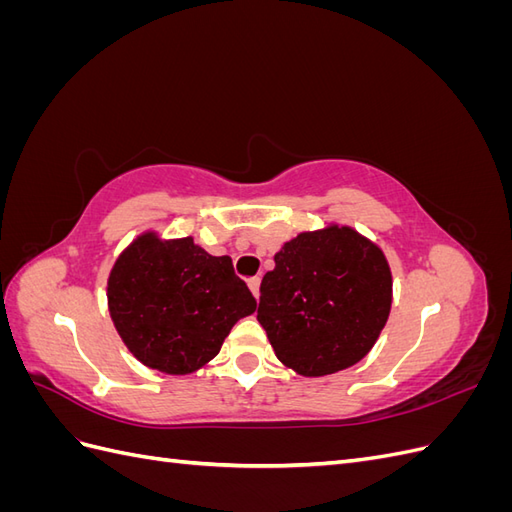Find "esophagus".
<instances>
[{"label":"esophagus","mask_w":512,"mask_h":512,"mask_svg":"<svg viewBox=\"0 0 512 512\" xmlns=\"http://www.w3.org/2000/svg\"><path fill=\"white\" fill-rule=\"evenodd\" d=\"M247 286H250L252 294L258 299L260 297V277H250V280H247Z\"/></svg>","instance_id":"34e87169"}]
</instances>
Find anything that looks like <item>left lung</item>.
I'll list each match as a JSON object with an SVG mask.
<instances>
[{"label":"left lung","mask_w":512,"mask_h":512,"mask_svg":"<svg viewBox=\"0 0 512 512\" xmlns=\"http://www.w3.org/2000/svg\"><path fill=\"white\" fill-rule=\"evenodd\" d=\"M393 277L376 243L350 226L301 232L262 277L258 322L275 356L307 378L335 374L374 348L389 320Z\"/></svg>","instance_id":"1"}]
</instances>
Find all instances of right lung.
I'll return each instance as SVG.
<instances>
[{"label":"right lung","instance_id":"obj_1","mask_svg":"<svg viewBox=\"0 0 512 512\" xmlns=\"http://www.w3.org/2000/svg\"><path fill=\"white\" fill-rule=\"evenodd\" d=\"M108 312L123 344L143 365L192 374L220 352L256 299L228 256H211L192 237L143 232L108 275Z\"/></svg>","mask_w":512,"mask_h":512}]
</instances>
